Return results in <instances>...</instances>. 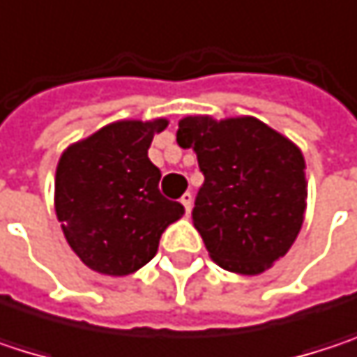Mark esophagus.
<instances>
[{
	"label": "esophagus",
	"instance_id": "obj_1",
	"mask_svg": "<svg viewBox=\"0 0 357 357\" xmlns=\"http://www.w3.org/2000/svg\"><path fill=\"white\" fill-rule=\"evenodd\" d=\"M179 202L183 204V208H185V213L190 215V211H192V194L190 192H185L181 198H179Z\"/></svg>",
	"mask_w": 357,
	"mask_h": 357
}]
</instances>
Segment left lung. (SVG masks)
Returning a JSON list of instances; mask_svg holds the SVG:
<instances>
[{"mask_svg": "<svg viewBox=\"0 0 357 357\" xmlns=\"http://www.w3.org/2000/svg\"><path fill=\"white\" fill-rule=\"evenodd\" d=\"M178 144L196 153L204 176L192 221L211 258L240 275L271 268L304 223L308 181L302 151L252 115H185Z\"/></svg>", "mask_w": 357, "mask_h": 357, "instance_id": "1", "label": "left lung"}]
</instances>
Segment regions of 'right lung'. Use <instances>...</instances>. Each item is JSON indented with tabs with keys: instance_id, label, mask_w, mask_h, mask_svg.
Listing matches in <instances>:
<instances>
[{
	"instance_id": "obj_1",
	"label": "right lung",
	"mask_w": 357,
	"mask_h": 357,
	"mask_svg": "<svg viewBox=\"0 0 357 357\" xmlns=\"http://www.w3.org/2000/svg\"><path fill=\"white\" fill-rule=\"evenodd\" d=\"M167 119H121L70 144L55 172V213L76 256L93 271L123 277L144 266L183 206L159 192L149 159Z\"/></svg>"
}]
</instances>
